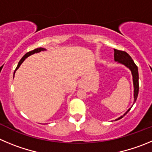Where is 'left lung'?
Listing matches in <instances>:
<instances>
[{
  "instance_id": "left-lung-1",
  "label": "left lung",
  "mask_w": 152,
  "mask_h": 152,
  "mask_svg": "<svg viewBox=\"0 0 152 152\" xmlns=\"http://www.w3.org/2000/svg\"><path fill=\"white\" fill-rule=\"evenodd\" d=\"M114 61H115L116 62L118 63V64L124 65V66H126L127 68H129V70L131 71V73H132V81H133L134 87V103L136 102V99H137L138 94H139V72H138L137 66H136V64L134 63L133 60L132 59V57L127 54L126 52L123 51V50H117V49H114ZM132 107L126 110V112L124 113V115L120 116V117L116 119L115 120H120V119L123 118V117L130 110V109L132 108Z\"/></svg>"
}]
</instances>
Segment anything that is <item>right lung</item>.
<instances>
[{
    "label": "right lung",
    "mask_w": 152,
    "mask_h": 152,
    "mask_svg": "<svg viewBox=\"0 0 152 152\" xmlns=\"http://www.w3.org/2000/svg\"><path fill=\"white\" fill-rule=\"evenodd\" d=\"M44 50H46V49H45V48H36V49H35V50H31V51H29V52L26 53V54L25 55H24L23 57H22V59L20 61V62H19L18 65H17V66H16V69H15L14 73H13V74H15V73H16V69H18L19 67H20V65H21V64H23V61H25L26 58H27V57H29V56H30V55H32V54H35V53H39V52H41V51H44ZM13 77H14V76H13Z\"/></svg>",
    "instance_id": "add662e5"
}]
</instances>
